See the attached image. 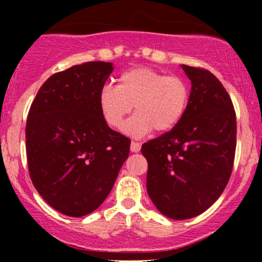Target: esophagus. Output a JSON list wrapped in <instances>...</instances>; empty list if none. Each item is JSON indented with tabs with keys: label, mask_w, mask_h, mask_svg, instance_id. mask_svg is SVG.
Here are the masks:
<instances>
[{
	"label": "esophagus",
	"mask_w": 262,
	"mask_h": 262,
	"mask_svg": "<svg viewBox=\"0 0 262 262\" xmlns=\"http://www.w3.org/2000/svg\"><path fill=\"white\" fill-rule=\"evenodd\" d=\"M140 148H141V145L139 143H137V141H132L130 143V151L132 152H139Z\"/></svg>",
	"instance_id": "obj_1"
}]
</instances>
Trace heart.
Returning <instances> with one entry per match:
<instances>
[{"label": "heart", "instance_id": "b5f03b06", "mask_svg": "<svg viewBox=\"0 0 262 262\" xmlns=\"http://www.w3.org/2000/svg\"><path fill=\"white\" fill-rule=\"evenodd\" d=\"M189 87L179 76H165L150 68H134L118 77L117 87L106 85L98 96L102 116L108 125L119 128L130 111H137L123 125L129 137L143 138L154 129L167 132L185 116Z\"/></svg>", "mask_w": 262, "mask_h": 262}]
</instances>
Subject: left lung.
<instances>
[{
    "label": "left lung",
    "instance_id": "obj_1",
    "mask_svg": "<svg viewBox=\"0 0 262 262\" xmlns=\"http://www.w3.org/2000/svg\"><path fill=\"white\" fill-rule=\"evenodd\" d=\"M181 68L192 85L185 116L141 146L150 200L175 221L200 215L221 197L236 146L235 111L221 81L204 69Z\"/></svg>",
    "mask_w": 262,
    "mask_h": 262
}]
</instances>
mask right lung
<instances>
[{"label": "right lung", "instance_id": "right-lung-1", "mask_svg": "<svg viewBox=\"0 0 262 262\" xmlns=\"http://www.w3.org/2000/svg\"><path fill=\"white\" fill-rule=\"evenodd\" d=\"M112 62L90 61L50 76L33 101L26 125L32 182L62 214L83 217L103 203L130 140L108 127L98 96Z\"/></svg>", "mask_w": 262, "mask_h": 262}]
</instances>
